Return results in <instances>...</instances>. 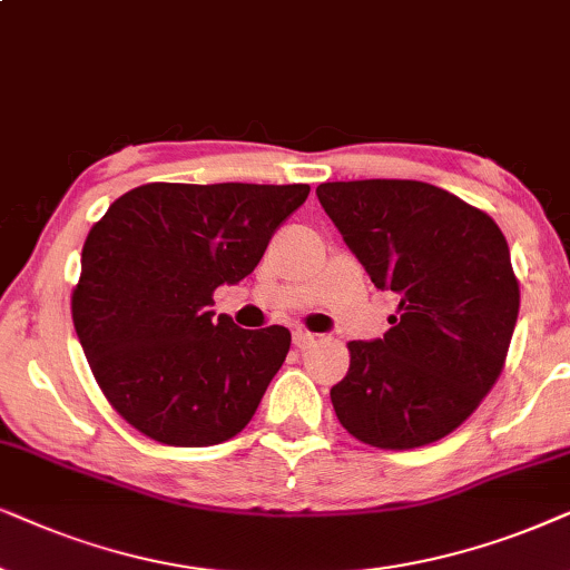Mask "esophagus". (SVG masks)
<instances>
[{
  "instance_id": "1",
  "label": "esophagus",
  "mask_w": 570,
  "mask_h": 570,
  "mask_svg": "<svg viewBox=\"0 0 570 570\" xmlns=\"http://www.w3.org/2000/svg\"><path fill=\"white\" fill-rule=\"evenodd\" d=\"M315 333H309V331H294V346H297V348H302V352H305V348H309V346H313L315 344Z\"/></svg>"
}]
</instances>
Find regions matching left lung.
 <instances>
[{"mask_svg":"<svg viewBox=\"0 0 570 570\" xmlns=\"http://www.w3.org/2000/svg\"><path fill=\"white\" fill-rule=\"evenodd\" d=\"M317 200L377 289L399 297L383 338L348 341V373L331 389L338 422L385 451L435 443L503 373L519 317L503 232L428 181H325Z\"/></svg>","mask_w":570,"mask_h":570,"instance_id":"obj_1","label":"left lung"}]
</instances>
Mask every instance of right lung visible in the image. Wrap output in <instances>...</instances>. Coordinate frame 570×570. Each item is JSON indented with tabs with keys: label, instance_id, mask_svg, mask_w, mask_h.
<instances>
[{
	"label": "right lung",
	"instance_id": "obj_1",
	"mask_svg": "<svg viewBox=\"0 0 570 570\" xmlns=\"http://www.w3.org/2000/svg\"><path fill=\"white\" fill-rule=\"evenodd\" d=\"M307 185L150 181L111 203L82 245L72 323L109 404L177 449L245 430L289 354L284 325L245 331L210 309L261 263Z\"/></svg>",
	"mask_w": 570,
	"mask_h": 570
}]
</instances>
